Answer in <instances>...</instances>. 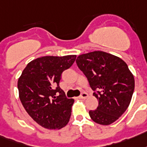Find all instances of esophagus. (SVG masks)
<instances>
[{
  "label": "esophagus",
  "instance_id": "34e87169",
  "mask_svg": "<svg viewBox=\"0 0 147 147\" xmlns=\"http://www.w3.org/2000/svg\"><path fill=\"white\" fill-rule=\"evenodd\" d=\"M88 93H86V92H82L81 94V96H79V97H80V98H86L87 97H88Z\"/></svg>",
  "mask_w": 147,
  "mask_h": 147
}]
</instances>
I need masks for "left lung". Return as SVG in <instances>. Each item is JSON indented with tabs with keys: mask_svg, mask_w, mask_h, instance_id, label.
I'll return each mask as SVG.
<instances>
[{
	"mask_svg": "<svg viewBox=\"0 0 147 147\" xmlns=\"http://www.w3.org/2000/svg\"><path fill=\"white\" fill-rule=\"evenodd\" d=\"M76 63L98 101L96 110L89 111L90 117L102 125L116 121L128 107L135 88L134 76L128 65L117 56L102 51L80 55Z\"/></svg>",
	"mask_w": 147,
	"mask_h": 147,
	"instance_id": "8db88e82",
	"label": "left lung"
}]
</instances>
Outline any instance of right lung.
<instances>
[{
	"instance_id": "1",
	"label": "right lung",
	"mask_w": 147,
	"mask_h": 147,
	"mask_svg": "<svg viewBox=\"0 0 147 147\" xmlns=\"http://www.w3.org/2000/svg\"><path fill=\"white\" fill-rule=\"evenodd\" d=\"M77 55L43 56L31 61L18 80L20 101L30 116L48 129H60L70 118L74 98L59 87L61 75Z\"/></svg>"
}]
</instances>
